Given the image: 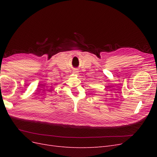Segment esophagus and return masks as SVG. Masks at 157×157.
<instances>
[{
	"mask_svg": "<svg viewBox=\"0 0 157 157\" xmlns=\"http://www.w3.org/2000/svg\"><path fill=\"white\" fill-rule=\"evenodd\" d=\"M75 73H78V71H75Z\"/></svg>",
	"mask_w": 157,
	"mask_h": 157,
	"instance_id": "34e87169",
	"label": "esophagus"
}]
</instances>
